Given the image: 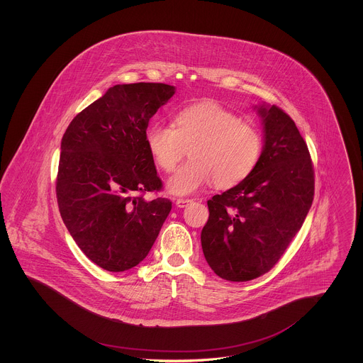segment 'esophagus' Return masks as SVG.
I'll return each mask as SVG.
<instances>
[{"instance_id":"esophagus-1","label":"esophagus","mask_w":363,"mask_h":363,"mask_svg":"<svg viewBox=\"0 0 363 363\" xmlns=\"http://www.w3.org/2000/svg\"><path fill=\"white\" fill-rule=\"evenodd\" d=\"M191 203H193V200H190V199H177L175 206L178 208H185L188 207Z\"/></svg>"}]
</instances>
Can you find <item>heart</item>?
<instances>
[{
	"mask_svg": "<svg viewBox=\"0 0 363 363\" xmlns=\"http://www.w3.org/2000/svg\"><path fill=\"white\" fill-rule=\"evenodd\" d=\"M174 123L175 128L154 123L145 133L151 155L166 173L173 172L189 148V160L167 182L173 194H190L211 181L216 188L235 186L259 160V130L218 102L189 104L175 114Z\"/></svg>",
	"mask_w": 363,
	"mask_h": 363,
	"instance_id": "b5f03b06",
	"label": "heart"
}]
</instances>
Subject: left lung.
<instances>
[{"mask_svg": "<svg viewBox=\"0 0 363 363\" xmlns=\"http://www.w3.org/2000/svg\"><path fill=\"white\" fill-rule=\"evenodd\" d=\"M256 108L262 152L242 182L208 200L209 218L201 231L208 265L230 281L271 271L303 225L314 197L311 154L295 122L275 104Z\"/></svg>", "mask_w": 363, "mask_h": 363, "instance_id": "1", "label": "left lung"}]
</instances>
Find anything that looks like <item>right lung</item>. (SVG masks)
I'll return each mask as SVG.
<instances>
[{
    "label": "right lung",
    "instance_id": "add662e5",
    "mask_svg": "<svg viewBox=\"0 0 363 363\" xmlns=\"http://www.w3.org/2000/svg\"><path fill=\"white\" fill-rule=\"evenodd\" d=\"M175 86L117 84L79 113L61 141L57 201L72 238L88 259L110 272L136 267L147 257L172 211L159 191L145 133Z\"/></svg>",
    "mask_w": 363,
    "mask_h": 363
}]
</instances>
